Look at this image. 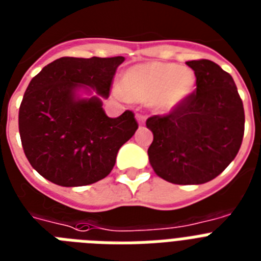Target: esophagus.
<instances>
[{"mask_svg":"<svg viewBox=\"0 0 261 261\" xmlns=\"http://www.w3.org/2000/svg\"><path fill=\"white\" fill-rule=\"evenodd\" d=\"M136 120L139 121V124L143 125L144 121H145V116L144 114H136Z\"/></svg>","mask_w":261,"mask_h":261,"instance_id":"esophagus-1","label":"esophagus"}]
</instances>
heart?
Masks as SVG:
<instances>
[{
    "mask_svg": "<svg viewBox=\"0 0 261 261\" xmlns=\"http://www.w3.org/2000/svg\"><path fill=\"white\" fill-rule=\"evenodd\" d=\"M195 89V75L189 67L149 62L136 64L122 74L120 90L125 98L151 102L153 110L170 113L180 106Z\"/></svg>",
    "mask_w": 261,
    "mask_h": 261,
    "instance_id": "heart-1",
    "label": "heart"
}]
</instances>
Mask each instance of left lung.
Masks as SVG:
<instances>
[{"label":"left lung","mask_w":261,"mask_h":261,"mask_svg":"<svg viewBox=\"0 0 261 261\" xmlns=\"http://www.w3.org/2000/svg\"><path fill=\"white\" fill-rule=\"evenodd\" d=\"M195 93L168 116H153L148 158L158 176L175 185H202L232 163L244 136V108L232 75L212 60H190Z\"/></svg>","instance_id":"left-lung-1"}]
</instances>
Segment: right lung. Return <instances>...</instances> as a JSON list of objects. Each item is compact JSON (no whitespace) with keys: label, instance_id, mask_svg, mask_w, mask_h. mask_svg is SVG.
<instances>
[{"label":"right lung","instance_id":"add662e5","mask_svg":"<svg viewBox=\"0 0 261 261\" xmlns=\"http://www.w3.org/2000/svg\"><path fill=\"white\" fill-rule=\"evenodd\" d=\"M124 60L60 58L29 82L18 130L27 159L43 178L78 187L98 182L113 170L118 149L137 130L132 112L110 118L102 108Z\"/></svg>","mask_w":261,"mask_h":261}]
</instances>
